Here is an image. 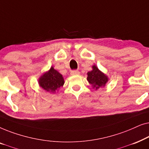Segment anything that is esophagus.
<instances>
[{
  "label": "esophagus",
  "mask_w": 149,
  "mask_h": 149,
  "mask_svg": "<svg viewBox=\"0 0 149 149\" xmlns=\"http://www.w3.org/2000/svg\"><path fill=\"white\" fill-rule=\"evenodd\" d=\"M79 74H80V72H79V70H72L70 72L71 75H78Z\"/></svg>",
  "instance_id": "34e87169"
}]
</instances>
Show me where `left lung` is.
Wrapping results in <instances>:
<instances>
[{"instance_id": "1", "label": "left lung", "mask_w": 149, "mask_h": 149, "mask_svg": "<svg viewBox=\"0 0 149 149\" xmlns=\"http://www.w3.org/2000/svg\"><path fill=\"white\" fill-rule=\"evenodd\" d=\"M87 80L91 85L93 89L97 90L100 87H104L108 81L109 77L107 74L100 70L96 65H93L92 70L87 73Z\"/></svg>"}]
</instances>
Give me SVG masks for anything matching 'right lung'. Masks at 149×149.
Listing matches in <instances>:
<instances>
[{
    "mask_svg": "<svg viewBox=\"0 0 149 149\" xmlns=\"http://www.w3.org/2000/svg\"><path fill=\"white\" fill-rule=\"evenodd\" d=\"M38 85L44 90L51 93H55L64 84L62 74L57 71L53 66L49 70L43 72L38 78Z\"/></svg>",
    "mask_w": 149,
    "mask_h": 149,
    "instance_id": "add662e5",
    "label": "right lung"
}]
</instances>
